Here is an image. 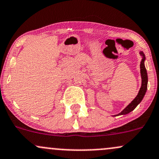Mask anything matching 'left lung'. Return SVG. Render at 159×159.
Here are the masks:
<instances>
[{"label":"left lung","instance_id":"8db88e82","mask_svg":"<svg viewBox=\"0 0 159 159\" xmlns=\"http://www.w3.org/2000/svg\"><path fill=\"white\" fill-rule=\"evenodd\" d=\"M139 54L142 56V60L140 62V75L141 79H142V83H141L140 89L139 90V93L137 95V97L134 98V99L130 102L126 108L122 110L118 116H121V115H127L130 113V111H133L137 106L140 103L141 101L143 99L145 94H146V90H147V84H148V75L147 71H146V67H145V60H146V57L143 51H139Z\"/></svg>","mask_w":159,"mask_h":159}]
</instances>
